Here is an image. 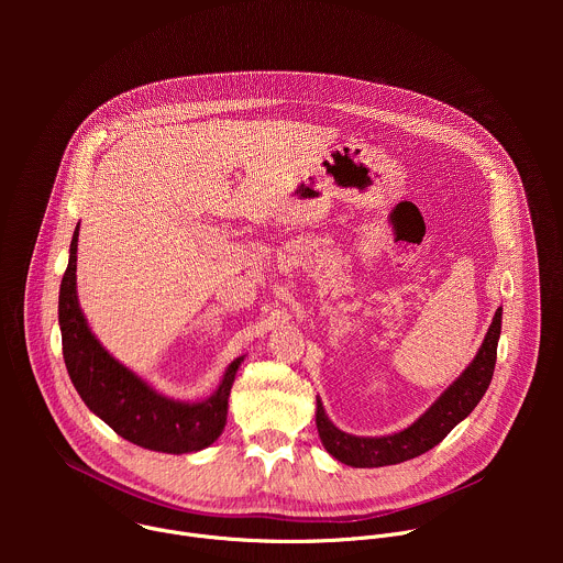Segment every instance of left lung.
I'll list each match as a JSON object with an SVG mask.
<instances>
[{"instance_id":"left-lung-1","label":"left lung","mask_w":563,"mask_h":563,"mask_svg":"<svg viewBox=\"0 0 563 563\" xmlns=\"http://www.w3.org/2000/svg\"><path fill=\"white\" fill-rule=\"evenodd\" d=\"M501 307L495 311L493 325L481 343L474 361L465 372L434 400V406L410 428L387 437H354L339 430L316 398V428L325 450L352 467H383L410 461L439 445L456 423H461L481 398H484L497 363V345L501 334Z\"/></svg>"}]
</instances>
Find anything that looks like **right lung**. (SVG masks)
I'll return each instance as SVG.
<instances>
[{
  "label": "right lung",
  "instance_id": "obj_1",
  "mask_svg": "<svg viewBox=\"0 0 563 563\" xmlns=\"http://www.w3.org/2000/svg\"><path fill=\"white\" fill-rule=\"evenodd\" d=\"M77 235L79 224L73 231L68 267L59 285L62 352L77 394L115 434L140 448L167 454L209 448L224 430L229 391L243 356L227 367L218 389L200 404H183L157 394L91 334L75 289Z\"/></svg>",
  "mask_w": 563,
  "mask_h": 563
}]
</instances>
